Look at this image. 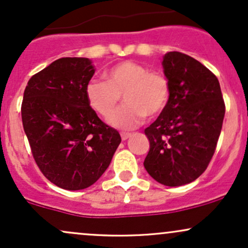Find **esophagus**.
Instances as JSON below:
<instances>
[{
	"label": "esophagus",
	"mask_w": 248,
	"mask_h": 248,
	"mask_svg": "<svg viewBox=\"0 0 248 248\" xmlns=\"http://www.w3.org/2000/svg\"><path fill=\"white\" fill-rule=\"evenodd\" d=\"M130 136H132V134L130 133H121V140L126 141L130 138Z\"/></svg>",
	"instance_id": "esophagus-1"
}]
</instances>
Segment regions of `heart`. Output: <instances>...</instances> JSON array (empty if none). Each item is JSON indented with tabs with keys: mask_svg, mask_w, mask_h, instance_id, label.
Masks as SVG:
<instances>
[{
	"mask_svg": "<svg viewBox=\"0 0 248 248\" xmlns=\"http://www.w3.org/2000/svg\"><path fill=\"white\" fill-rule=\"evenodd\" d=\"M105 79L88 81L86 99L96 113L107 116L124 94L126 104L108 118L109 124L119 129L129 130L140 126L147 114H160L169 100L170 86L166 77L138 62H118L106 71Z\"/></svg>",
	"mask_w": 248,
	"mask_h": 248,
	"instance_id": "obj_1",
	"label": "heart"
}]
</instances>
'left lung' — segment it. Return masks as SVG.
I'll list each match as a JSON object with an SVG mask.
<instances>
[{
  "instance_id": "left-lung-1",
  "label": "left lung",
  "mask_w": 248,
  "mask_h": 248,
  "mask_svg": "<svg viewBox=\"0 0 248 248\" xmlns=\"http://www.w3.org/2000/svg\"><path fill=\"white\" fill-rule=\"evenodd\" d=\"M162 66L170 95L158 118L144 129L150 148L143 166L158 183L181 186L197 179L209 166L225 104L217 77L192 57L168 52Z\"/></svg>"
}]
</instances>
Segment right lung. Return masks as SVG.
<instances>
[{
  "instance_id": "add662e5",
  "label": "right lung",
  "mask_w": 248,
  "mask_h": 248,
  "mask_svg": "<svg viewBox=\"0 0 248 248\" xmlns=\"http://www.w3.org/2000/svg\"><path fill=\"white\" fill-rule=\"evenodd\" d=\"M92 61L65 57L51 62L28 81L22 122L43 175L65 190H82L106 171L121 142L86 99L94 75Z\"/></svg>"
}]
</instances>
